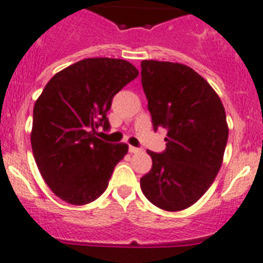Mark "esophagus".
<instances>
[{
  "instance_id": "34e87169",
  "label": "esophagus",
  "mask_w": 263,
  "mask_h": 263,
  "mask_svg": "<svg viewBox=\"0 0 263 263\" xmlns=\"http://www.w3.org/2000/svg\"><path fill=\"white\" fill-rule=\"evenodd\" d=\"M129 152L130 153H138V152H141V149L136 148V146H132V145H130V146H129Z\"/></svg>"
}]
</instances>
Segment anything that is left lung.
I'll list each match as a JSON object with an SVG mask.
<instances>
[{
  "label": "left lung",
  "instance_id": "8db88e82",
  "mask_svg": "<svg viewBox=\"0 0 263 263\" xmlns=\"http://www.w3.org/2000/svg\"><path fill=\"white\" fill-rule=\"evenodd\" d=\"M141 81L155 129H167L163 153L148 151L152 170L144 195L167 212L187 209L212 186L228 140L226 110L216 91L178 62L142 61Z\"/></svg>",
  "mask_w": 263,
  "mask_h": 263
}]
</instances>
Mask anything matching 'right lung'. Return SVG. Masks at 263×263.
Instances as JSON below:
<instances>
[{
  "instance_id": "right-lung-1",
  "label": "right lung",
  "mask_w": 263,
  "mask_h": 263,
  "mask_svg": "<svg viewBox=\"0 0 263 263\" xmlns=\"http://www.w3.org/2000/svg\"><path fill=\"white\" fill-rule=\"evenodd\" d=\"M138 70L125 60L87 58L54 74L33 106L31 145L52 193L72 205L98 199L129 146L107 144L96 129L110 127L107 111Z\"/></svg>"
}]
</instances>
